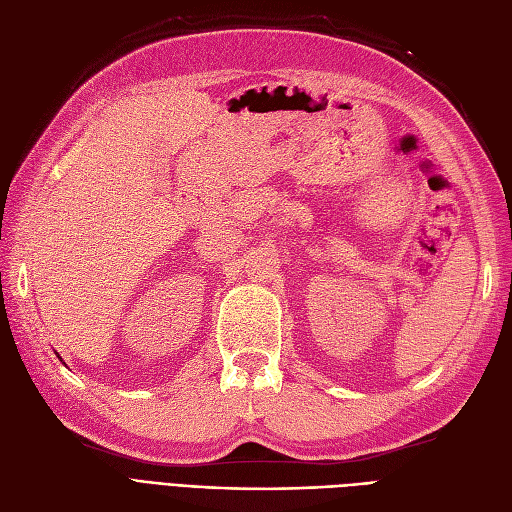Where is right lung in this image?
Here are the masks:
<instances>
[{"label": "right lung", "instance_id": "1", "mask_svg": "<svg viewBox=\"0 0 512 512\" xmlns=\"http://www.w3.org/2000/svg\"><path fill=\"white\" fill-rule=\"evenodd\" d=\"M59 359H61V356H59Z\"/></svg>", "mask_w": 512, "mask_h": 512}]
</instances>
